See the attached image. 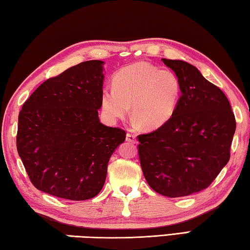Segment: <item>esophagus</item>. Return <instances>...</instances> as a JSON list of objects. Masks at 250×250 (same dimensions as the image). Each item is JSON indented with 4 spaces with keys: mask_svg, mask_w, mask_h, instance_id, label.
I'll return each instance as SVG.
<instances>
[{
    "mask_svg": "<svg viewBox=\"0 0 250 250\" xmlns=\"http://www.w3.org/2000/svg\"><path fill=\"white\" fill-rule=\"evenodd\" d=\"M126 142L135 144V143L137 142V141H136V136H135V135H133V134L127 133V134H126Z\"/></svg>",
    "mask_w": 250,
    "mask_h": 250,
    "instance_id": "esophagus-1",
    "label": "esophagus"
}]
</instances>
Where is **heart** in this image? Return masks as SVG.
Segmentation results:
<instances>
[{"mask_svg": "<svg viewBox=\"0 0 250 250\" xmlns=\"http://www.w3.org/2000/svg\"><path fill=\"white\" fill-rule=\"evenodd\" d=\"M114 87H104L101 105L105 115L117 121L132 114L136 124L148 129L165 125L176 112L181 96V81L171 70L148 62L122 68L113 79Z\"/></svg>", "mask_w": 250, "mask_h": 250, "instance_id": "obj_1", "label": "heart"}]
</instances>
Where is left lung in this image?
<instances>
[{
	"mask_svg": "<svg viewBox=\"0 0 250 250\" xmlns=\"http://www.w3.org/2000/svg\"><path fill=\"white\" fill-rule=\"evenodd\" d=\"M163 61L180 79V101L165 125L139 135L138 154L151 189L179 198L207 189L229 163L236 121L226 95L194 65Z\"/></svg>",
	"mask_w": 250,
	"mask_h": 250,
	"instance_id": "8db88e82",
	"label": "left lung"
}]
</instances>
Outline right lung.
Instances as JSON below:
<instances>
[{
  "instance_id": "add662e5",
  "label": "right lung",
  "mask_w": 250,
  "mask_h": 250,
  "mask_svg": "<svg viewBox=\"0 0 250 250\" xmlns=\"http://www.w3.org/2000/svg\"><path fill=\"white\" fill-rule=\"evenodd\" d=\"M103 61L89 60L42 83L23 104L16 145L36 189L72 201L94 198L126 133L99 120Z\"/></svg>"
}]
</instances>
